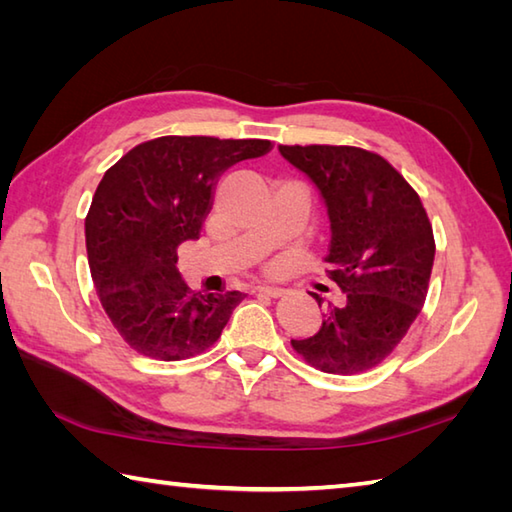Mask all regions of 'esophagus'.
Masks as SVG:
<instances>
[{"mask_svg":"<svg viewBox=\"0 0 512 512\" xmlns=\"http://www.w3.org/2000/svg\"><path fill=\"white\" fill-rule=\"evenodd\" d=\"M255 292L257 295H266V297H281L284 295V288H279V286H255Z\"/></svg>","mask_w":512,"mask_h":512,"instance_id":"1","label":"esophagus"}]
</instances>
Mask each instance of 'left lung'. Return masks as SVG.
Returning <instances> with one entry per match:
<instances>
[{"label": "left lung", "mask_w": 512, "mask_h": 512, "mask_svg": "<svg viewBox=\"0 0 512 512\" xmlns=\"http://www.w3.org/2000/svg\"><path fill=\"white\" fill-rule=\"evenodd\" d=\"M314 187L330 220V277L339 306L325 301L323 323L292 347L325 374L376 367L402 341L427 297L436 242L420 195L389 162L361 147L279 145Z\"/></svg>", "instance_id": "8db88e82"}]
</instances>
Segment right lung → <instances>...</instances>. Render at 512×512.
<instances>
[{
	"label": "right lung",
	"mask_w": 512,
	"mask_h": 512,
	"mask_svg": "<svg viewBox=\"0 0 512 512\" xmlns=\"http://www.w3.org/2000/svg\"><path fill=\"white\" fill-rule=\"evenodd\" d=\"M270 140L160 136L105 171L85 217L96 292L114 328L136 352L180 361L211 347L242 292H193L178 273V246L200 237L215 184Z\"/></svg>",
	"instance_id": "1"
}]
</instances>
